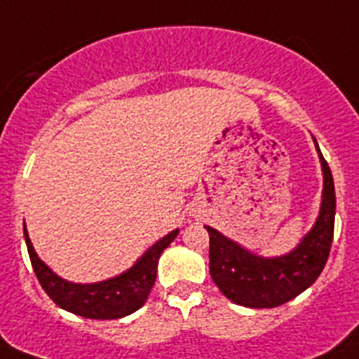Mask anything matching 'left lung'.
Here are the masks:
<instances>
[{
    "mask_svg": "<svg viewBox=\"0 0 359 359\" xmlns=\"http://www.w3.org/2000/svg\"><path fill=\"white\" fill-rule=\"evenodd\" d=\"M313 144L323 170V201L316 223L295 249L265 258L205 226L210 234V275L229 301L247 308H275L301 295L325 269L334 238L336 189L316 138Z\"/></svg>",
    "mask_w": 359,
    "mask_h": 359,
    "instance_id": "1",
    "label": "left lung"
}]
</instances>
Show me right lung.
Returning a JSON list of instances; mask_svg holds the SVG:
<instances>
[{"instance_id": "right-lung-1", "label": "right lung", "mask_w": 359, "mask_h": 359, "mask_svg": "<svg viewBox=\"0 0 359 359\" xmlns=\"http://www.w3.org/2000/svg\"><path fill=\"white\" fill-rule=\"evenodd\" d=\"M177 234L179 229H175L173 232L156 241L134 262L133 267L123 271L121 275L94 284H75L64 280L62 276L53 273L38 258L36 250L29 240L27 229L23 226L29 258L43 291L62 310L86 319H121L140 310L147 301L151 287L156 280V265L160 255L177 238Z\"/></svg>"}]
</instances>
